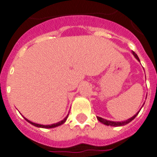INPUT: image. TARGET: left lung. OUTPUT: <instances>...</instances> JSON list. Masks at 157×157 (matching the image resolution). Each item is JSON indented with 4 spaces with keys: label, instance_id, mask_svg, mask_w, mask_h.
Returning a JSON list of instances; mask_svg holds the SVG:
<instances>
[{
    "label": "left lung",
    "instance_id": "left-lung-1",
    "mask_svg": "<svg viewBox=\"0 0 157 157\" xmlns=\"http://www.w3.org/2000/svg\"><path fill=\"white\" fill-rule=\"evenodd\" d=\"M132 54H133V56H135V58H136L137 60L140 61V59H139L138 56H137V55H136L135 52H132ZM139 112H140V111L137 112V113H136L135 115L132 116V118H128V119H127V120H126V121H123V122H114V121L107 120V119H105V118H101V117H97V118L98 119L99 122H101V123H103V124L106 125V126H111V127H121V126H124V125L127 124V123H129L130 122H132L134 118H136V116H137V114H139Z\"/></svg>",
    "mask_w": 157,
    "mask_h": 157
}]
</instances>
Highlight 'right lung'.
<instances>
[{
    "instance_id": "right-lung-1",
    "label": "right lung",
    "mask_w": 157,
    "mask_h": 157,
    "mask_svg": "<svg viewBox=\"0 0 157 157\" xmlns=\"http://www.w3.org/2000/svg\"><path fill=\"white\" fill-rule=\"evenodd\" d=\"M67 117H68V114H67V115L66 116L65 118H63V120L60 121V122H58V123H53V124H51V125H42V124H38V123H33V122H31V121L28 120L27 118H25V117H24V118H25V120L27 121L28 123H30V124H32L33 126H34V127H41V128H54V127H59V126H60V125L63 124V123H65L66 120H67Z\"/></svg>"
}]
</instances>
